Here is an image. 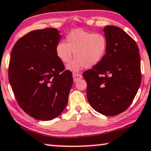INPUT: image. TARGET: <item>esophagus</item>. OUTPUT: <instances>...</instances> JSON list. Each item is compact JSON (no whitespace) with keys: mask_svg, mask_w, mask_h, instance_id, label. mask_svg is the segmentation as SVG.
<instances>
[{"mask_svg":"<svg viewBox=\"0 0 151 151\" xmlns=\"http://www.w3.org/2000/svg\"><path fill=\"white\" fill-rule=\"evenodd\" d=\"M83 76L81 75L80 74H77V73H73V79H74V82H76L77 81L80 80L81 78H82Z\"/></svg>","mask_w":151,"mask_h":151,"instance_id":"esophagus-1","label":"esophagus"}]
</instances>
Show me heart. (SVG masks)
I'll use <instances>...</instances> for the list:
<instances>
[{"instance_id": "heart-1", "label": "heart", "mask_w": 151, "mask_h": 151, "mask_svg": "<svg viewBox=\"0 0 151 151\" xmlns=\"http://www.w3.org/2000/svg\"><path fill=\"white\" fill-rule=\"evenodd\" d=\"M66 40L67 43L61 42L57 44L56 52L64 63H69L75 55L76 58L67 65V69L73 72L97 65L107 51V39L102 33H92L78 29L70 33Z\"/></svg>"}]
</instances>
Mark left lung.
<instances>
[{
	"mask_svg": "<svg viewBox=\"0 0 151 151\" xmlns=\"http://www.w3.org/2000/svg\"><path fill=\"white\" fill-rule=\"evenodd\" d=\"M107 51L101 62L83 73L89 103L97 112L113 116L132 103L141 83L139 48L122 29L103 28Z\"/></svg>",
	"mask_w": 151,
	"mask_h": 151,
	"instance_id": "1",
	"label": "left lung"
}]
</instances>
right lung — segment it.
Returning a JSON list of instances; mask_svg holds the SVG:
<instances>
[{
	"label": "right lung",
	"instance_id": "add662e5",
	"mask_svg": "<svg viewBox=\"0 0 151 151\" xmlns=\"http://www.w3.org/2000/svg\"><path fill=\"white\" fill-rule=\"evenodd\" d=\"M59 30L32 31L15 44L11 53L9 80L20 107L31 117L47 121L66 107L73 74L64 70L56 52Z\"/></svg>",
	"mask_w": 151,
	"mask_h": 151
}]
</instances>
